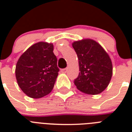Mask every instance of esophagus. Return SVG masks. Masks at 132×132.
<instances>
[{
  "mask_svg": "<svg viewBox=\"0 0 132 132\" xmlns=\"http://www.w3.org/2000/svg\"><path fill=\"white\" fill-rule=\"evenodd\" d=\"M61 71H62V72H63V73H66L67 71H68V68H63V69L61 70Z\"/></svg>",
  "mask_w": 132,
  "mask_h": 132,
  "instance_id": "34e87169",
  "label": "esophagus"
}]
</instances>
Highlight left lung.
<instances>
[{"mask_svg": "<svg viewBox=\"0 0 132 132\" xmlns=\"http://www.w3.org/2000/svg\"><path fill=\"white\" fill-rule=\"evenodd\" d=\"M72 47L77 55L80 71L74 80L75 85L85 94H100L112 76V64L108 54L91 39L74 42Z\"/></svg>", "mask_w": 132, "mask_h": 132, "instance_id": "left-lung-1", "label": "left lung"}]
</instances>
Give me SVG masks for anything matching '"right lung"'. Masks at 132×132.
Listing matches in <instances>:
<instances>
[{"label":"right lung","instance_id":"obj_1","mask_svg":"<svg viewBox=\"0 0 132 132\" xmlns=\"http://www.w3.org/2000/svg\"><path fill=\"white\" fill-rule=\"evenodd\" d=\"M53 45L40 42L30 46L15 66L18 84L31 98H39L51 92L60 69Z\"/></svg>","mask_w":132,"mask_h":132}]
</instances>
